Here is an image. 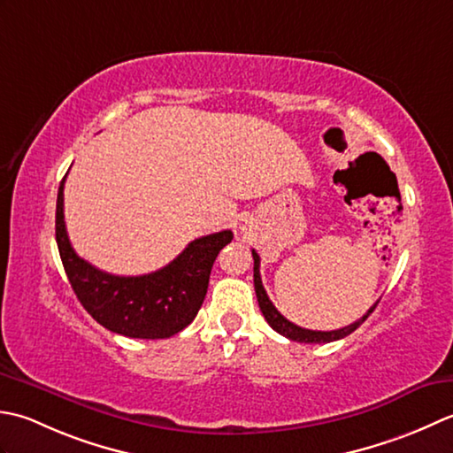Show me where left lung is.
<instances>
[{"label":"left lung","mask_w":453,"mask_h":453,"mask_svg":"<svg viewBox=\"0 0 453 453\" xmlns=\"http://www.w3.org/2000/svg\"><path fill=\"white\" fill-rule=\"evenodd\" d=\"M254 256V289H256V297H257V304H260V311L262 315L265 317L267 325H270L275 332H280L281 336L295 340V342H303V344H326V342H334V340L340 338H346L348 334H352V332L362 325V322L372 315L373 309L377 307V303L373 304L372 309H369L365 315L356 320L354 325L344 326V328H338V330H328V332H322V330H309V328H301L297 325H293L288 319H285L281 312L273 307V303L267 297V293L262 285V278H260V256L256 254V250H252Z\"/></svg>","instance_id":"obj_1"}]
</instances>
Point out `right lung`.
I'll return each mask as SVG.
<instances>
[{"label": "right lung", "mask_w": 453, "mask_h": 453, "mask_svg": "<svg viewBox=\"0 0 453 453\" xmlns=\"http://www.w3.org/2000/svg\"><path fill=\"white\" fill-rule=\"evenodd\" d=\"M64 181L57 197V244L70 285L101 326L128 338H170L191 325L207 295L219 252L233 240L230 230L201 236L175 260L146 275H113L73 252L64 225Z\"/></svg>", "instance_id": "1"}]
</instances>
